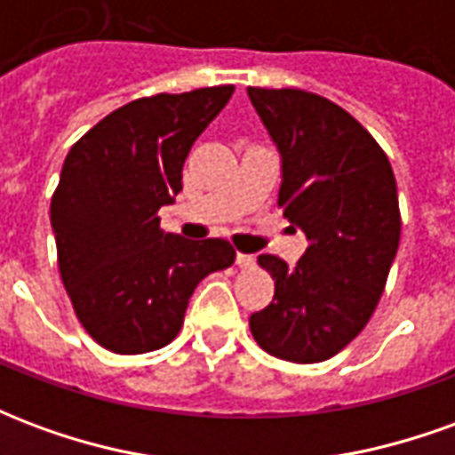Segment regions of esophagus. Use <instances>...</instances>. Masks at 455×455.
I'll list each match as a JSON object with an SVG mask.
<instances>
[{
	"label": "esophagus",
	"mask_w": 455,
	"mask_h": 455,
	"mask_svg": "<svg viewBox=\"0 0 455 455\" xmlns=\"http://www.w3.org/2000/svg\"><path fill=\"white\" fill-rule=\"evenodd\" d=\"M236 266L238 267H253L256 266V256H248V253H236Z\"/></svg>",
	"instance_id": "esophagus-1"
}]
</instances>
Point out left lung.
Here are the masks:
<instances>
[{
	"label": "left lung",
	"mask_w": 455,
	"mask_h": 455,
	"mask_svg": "<svg viewBox=\"0 0 455 455\" xmlns=\"http://www.w3.org/2000/svg\"><path fill=\"white\" fill-rule=\"evenodd\" d=\"M283 156L277 204L305 231L295 267L258 256L273 302L251 315L258 346L290 363H322L371 322L400 246L397 182L385 150L351 114L305 90L248 87Z\"/></svg>",
	"instance_id": "left-lung-1"
}]
</instances>
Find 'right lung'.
<instances>
[{
	"label": "right lung",
	"mask_w": 455,
	"mask_h": 455,
	"mask_svg": "<svg viewBox=\"0 0 455 455\" xmlns=\"http://www.w3.org/2000/svg\"><path fill=\"white\" fill-rule=\"evenodd\" d=\"M231 94L234 84H219L133 100L65 158L51 199L58 267L80 324L107 351L168 346L195 287L236 260L224 238L165 234L158 217L182 189L192 143Z\"/></svg>",
	"instance_id": "right-lung-1"
}]
</instances>
